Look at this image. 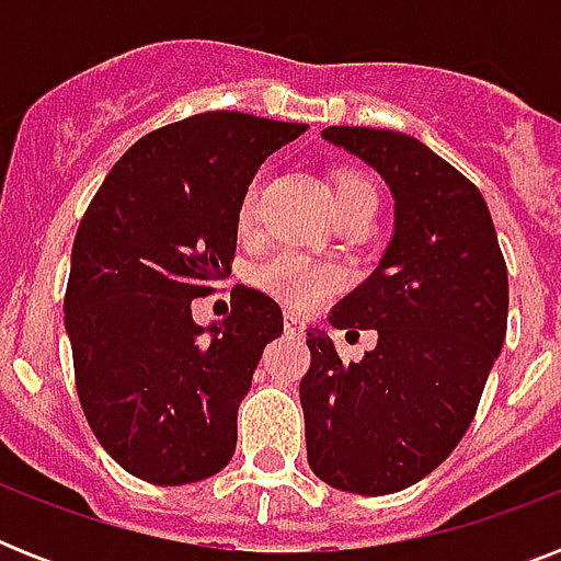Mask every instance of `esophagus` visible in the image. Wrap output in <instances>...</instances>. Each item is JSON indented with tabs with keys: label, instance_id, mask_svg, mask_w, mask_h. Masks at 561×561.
I'll return each instance as SVG.
<instances>
[{
	"label": "esophagus",
	"instance_id": "obj_1",
	"mask_svg": "<svg viewBox=\"0 0 561 561\" xmlns=\"http://www.w3.org/2000/svg\"><path fill=\"white\" fill-rule=\"evenodd\" d=\"M282 323H285V332L288 334L306 332V320H302L299 314H294V311H285V314H282Z\"/></svg>",
	"mask_w": 561,
	"mask_h": 561
}]
</instances>
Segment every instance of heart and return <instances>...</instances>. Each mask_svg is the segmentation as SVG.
I'll list each match as a JSON object with an SVG mask.
<instances>
[{
    "instance_id": "b5f03b06",
    "label": "heart",
    "mask_w": 561,
    "mask_h": 561,
    "mask_svg": "<svg viewBox=\"0 0 561 561\" xmlns=\"http://www.w3.org/2000/svg\"><path fill=\"white\" fill-rule=\"evenodd\" d=\"M352 201H375L373 183H369L367 178H360V174H341V178H334V206ZM255 203H259V183H250L244 197H241V206H238V227L241 229H250V224H253ZM253 282L264 290V294H271V297L282 299V302H288V306L311 308L317 306L329 290H334L341 285V273H337V267H332L329 262L282 250V253H273L271 259H264V262L255 267Z\"/></svg>"
}]
</instances>
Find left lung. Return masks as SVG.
I'll return each instance as SVG.
<instances>
[{"instance_id":"1","label":"left lung","mask_w":561,"mask_h":561,"mask_svg":"<svg viewBox=\"0 0 561 561\" xmlns=\"http://www.w3.org/2000/svg\"><path fill=\"white\" fill-rule=\"evenodd\" d=\"M323 139L381 174L396 218L378 267L329 317L375 329V350L343 364L332 337L308 329V466L343 492L390 495L471 425L506 337V264L483 194L427 145L375 127H325Z\"/></svg>"}]
</instances>
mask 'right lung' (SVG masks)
Returning a JSON list of instances; mask_svg holds the SVG:
<instances>
[{
    "mask_svg": "<svg viewBox=\"0 0 561 561\" xmlns=\"http://www.w3.org/2000/svg\"><path fill=\"white\" fill-rule=\"evenodd\" d=\"M306 125L201 113L142 136L92 197L72 244L66 334L83 416L134 478L183 486L236 451L238 404L282 308L238 285L232 314L197 325L192 299L229 276L255 171Z\"/></svg>",
    "mask_w": 561,
    "mask_h": 561,
    "instance_id": "obj_1",
    "label": "right lung"
}]
</instances>
